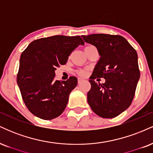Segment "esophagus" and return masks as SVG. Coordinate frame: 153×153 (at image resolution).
Returning <instances> with one entry per match:
<instances>
[{"label": "esophagus", "instance_id": "esophagus-1", "mask_svg": "<svg viewBox=\"0 0 153 153\" xmlns=\"http://www.w3.org/2000/svg\"><path fill=\"white\" fill-rule=\"evenodd\" d=\"M78 81L79 83H80V82H82V81H84V79H83V78H78Z\"/></svg>", "mask_w": 153, "mask_h": 153}]
</instances>
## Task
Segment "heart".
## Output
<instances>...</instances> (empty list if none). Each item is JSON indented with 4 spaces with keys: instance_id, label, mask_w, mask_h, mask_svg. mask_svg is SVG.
<instances>
[{
    "instance_id": "heart-1",
    "label": "heart",
    "mask_w": 153,
    "mask_h": 153,
    "mask_svg": "<svg viewBox=\"0 0 153 153\" xmlns=\"http://www.w3.org/2000/svg\"><path fill=\"white\" fill-rule=\"evenodd\" d=\"M78 74L80 75V76H82V77L86 76L88 74V70L86 69L79 70V71H78Z\"/></svg>"
}]
</instances>
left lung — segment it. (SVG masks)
Returning a JSON list of instances; mask_svg holds the SVG:
<instances>
[{
  "instance_id": "8db88e82",
  "label": "left lung",
  "mask_w": 153,
  "mask_h": 153,
  "mask_svg": "<svg viewBox=\"0 0 153 153\" xmlns=\"http://www.w3.org/2000/svg\"><path fill=\"white\" fill-rule=\"evenodd\" d=\"M82 39L97 48L101 56L89 82L88 102L102 118H114L131 105L140 76L136 50L120 35L94 34ZM103 77L104 84L96 83Z\"/></svg>"
}]
</instances>
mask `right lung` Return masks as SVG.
Segmentation results:
<instances>
[{"label": "right lung", "instance_id": "add662e5", "mask_svg": "<svg viewBox=\"0 0 153 153\" xmlns=\"http://www.w3.org/2000/svg\"><path fill=\"white\" fill-rule=\"evenodd\" d=\"M80 45H84L80 36L55 35L34 40L22 53L17 83L26 106L34 116L50 120L64 111L78 79L56 80L54 71L66 64Z\"/></svg>", "mask_w": 153, "mask_h": 153}]
</instances>
